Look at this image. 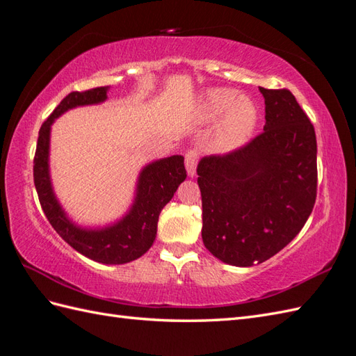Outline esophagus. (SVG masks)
Listing matches in <instances>:
<instances>
[{
  "label": "esophagus",
  "instance_id": "esophagus-1",
  "mask_svg": "<svg viewBox=\"0 0 356 356\" xmlns=\"http://www.w3.org/2000/svg\"><path fill=\"white\" fill-rule=\"evenodd\" d=\"M186 169H187V173L191 177H195L196 173V165H198V160H200V152L196 151V149H191V151L186 152Z\"/></svg>",
  "mask_w": 356,
  "mask_h": 356
}]
</instances>
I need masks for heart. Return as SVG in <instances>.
Returning a JSON list of instances; mask_svg holds the SVG:
<instances>
[{"mask_svg":"<svg viewBox=\"0 0 356 356\" xmlns=\"http://www.w3.org/2000/svg\"><path fill=\"white\" fill-rule=\"evenodd\" d=\"M236 91L215 88L205 92L201 113L205 120H216L224 114L218 132V145L234 149L247 141L257 123V109L247 97H238Z\"/></svg>","mask_w":356,"mask_h":356,"instance_id":"1","label":"heart"}]
</instances>
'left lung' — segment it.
Masks as SVG:
<instances>
[{
  "label": "left lung",
  "instance_id": "obj_1",
  "mask_svg": "<svg viewBox=\"0 0 356 356\" xmlns=\"http://www.w3.org/2000/svg\"><path fill=\"white\" fill-rule=\"evenodd\" d=\"M264 132L198 164L202 242L213 256L251 266L285 248L317 198V138L289 90H266Z\"/></svg>",
  "mask_w": 356,
  "mask_h": 356
}]
</instances>
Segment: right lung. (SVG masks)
<instances>
[{"label":"right lung","instance_id":"add662e5","mask_svg":"<svg viewBox=\"0 0 356 356\" xmlns=\"http://www.w3.org/2000/svg\"><path fill=\"white\" fill-rule=\"evenodd\" d=\"M109 86H99L82 92H70L42 123L33 160V179L45 216L62 239L91 260L108 265H122L141 257L152 247L158 216L164 205L173 198V193L186 179L187 173L184 156L181 155L154 161L140 172L136 200L118 222L97 230H88L71 222L51 187L49 170L50 129L53 122L68 109L105 102Z\"/></svg>","mask_w":356,"mask_h":356}]
</instances>
